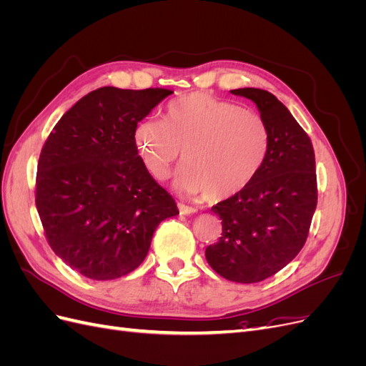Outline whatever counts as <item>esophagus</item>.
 Instances as JSON below:
<instances>
[{"label": "esophagus", "instance_id": "esophagus-1", "mask_svg": "<svg viewBox=\"0 0 366 366\" xmlns=\"http://www.w3.org/2000/svg\"><path fill=\"white\" fill-rule=\"evenodd\" d=\"M177 206H179L180 214H183V215H191V214L197 212V209L194 206H187V204H183V203H179Z\"/></svg>", "mask_w": 366, "mask_h": 366}]
</instances>
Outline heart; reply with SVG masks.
<instances>
[{
    "mask_svg": "<svg viewBox=\"0 0 366 366\" xmlns=\"http://www.w3.org/2000/svg\"><path fill=\"white\" fill-rule=\"evenodd\" d=\"M269 129L259 114L207 93L171 102L164 122L142 120L134 142L149 174L169 175L183 151L175 187L186 195L224 200L244 191L258 175L269 149Z\"/></svg>",
    "mask_w": 366,
    "mask_h": 366,
    "instance_id": "b5f03b06",
    "label": "heart"
}]
</instances>
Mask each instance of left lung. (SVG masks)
<instances>
[{
  "mask_svg": "<svg viewBox=\"0 0 366 366\" xmlns=\"http://www.w3.org/2000/svg\"><path fill=\"white\" fill-rule=\"evenodd\" d=\"M232 94L257 104L269 129L267 156L244 191L212 206L223 237L206 259L223 278L253 284L270 278L304 247L317 204L315 149L287 107L259 88Z\"/></svg>",
  "mask_w": 366,
  "mask_h": 366,
  "instance_id": "left-lung-1",
  "label": "left lung"
}]
</instances>
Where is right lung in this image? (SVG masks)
<instances>
[{
	"mask_svg": "<svg viewBox=\"0 0 366 366\" xmlns=\"http://www.w3.org/2000/svg\"><path fill=\"white\" fill-rule=\"evenodd\" d=\"M171 93L97 88L44 143L35 200L41 223L53 252L86 278L109 281L136 270L154 230L179 214L134 142L139 122Z\"/></svg>",
	"mask_w": 366,
	"mask_h": 366,
	"instance_id": "add662e5",
	"label": "right lung"
}]
</instances>
